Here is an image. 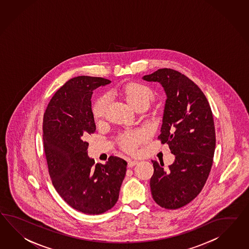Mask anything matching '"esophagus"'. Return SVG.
I'll use <instances>...</instances> for the list:
<instances>
[{
  "label": "esophagus",
  "instance_id": "34e87169",
  "mask_svg": "<svg viewBox=\"0 0 249 249\" xmlns=\"http://www.w3.org/2000/svg\"><path fill=\"white\" fill-rule=\"evenodd\" d=\"M138 163H139V161H137V160H129L128 163H127V166L128 167H132V166L136 165Z\"/></svg>",
  "mask_w": 249,
  "mask_h": 249
}]
</instances>
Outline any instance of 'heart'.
I'll return each mask as SVG.
<instances>
[{
  "label": "heart",
  "mask_w": 249,
  "mask_h": 249,
  "mask_svg": "<svg viewBox=\"0 0 249 249\" xmlns=\"http://www.w3.org/2000/svg\"><path fill=\"white\" fill-rule=\"evenodd\" d=\"M121 94L133 108L141 105L148 106L155 99V91L149 86L140 83H129L121 89ZM109 99L108 95L98 98L92 106V115L95 121L100 122L106 115ZM146 134L144 130H135L124 133L120 139L122 147L127 152H132L140 145L145 139Z\"/></svg>",
  "instance_id": "heart-1"
}]
</instances>
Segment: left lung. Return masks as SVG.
I'll return each instance as SVG.
<instances>
[{
    "mask_svg": "<svg viewBox=\"0 0 249 249\" xmlns=\"http://www.w3.org/2000/svg\"><path fill=\"white\" fill-rule=\"evenodd\" d=\"M163 86L166 101L158 139L176 156L169 169L152 160L150 188L159 206L176 210L200 194L213 165L216 135L213 112L204 93L184 74L170 68L143 76Z\"/></svg>",
    "mask_w": 249,
    "mask_h": 249,
    "instance_id": "8db88e82",
    "label": "left lung"
}]
</instances>
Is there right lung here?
I'll use <instances>...</instances> for the list:
<instances>
[{
  "label": "right lung",
  "instance_id": "add662e5",
  "mask_svg": "<svg viewBox=\"0 0 249 249\" xmlns=\"http://www.w3.org/2000/svg\"><path fill=\"white\" fill-rule=\"evenodd\" d=\"M109 84V80L85 75L67 81L50 100L43 118L52 183L67 204L85 214H102L115 205L127 170L122 158L111 156L106 164H95L87 154L85 137L96 129L91 95Z\"/></svg>",
  "mask_w": 249,
  "mask_h": 249
}]
</instances>
